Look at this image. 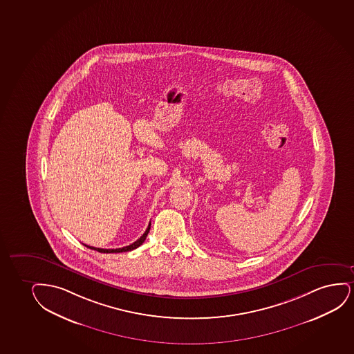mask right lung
Returning <instances> with one entry per match:
<instances>
[{
    "instance_id": "right-lung-1",
    "label": "right lung",
    "mask_w": 354,
    "mask_h": 354,
    "mask_svg": "<svg viewBox=\"0 0 354 354\" xmlns=\"http://www.w3.org/2000/svg\"><path fill=\"white\" fill-rule=\"evenodd\" d=\"M149 230H151V223L148 225L147 230L145 231L142 236L136 241V242L133 243V244H130L128 246H123V248H118V249H100V248H94V246H87V248H90L92 250H97L99 252H104V254H112V252H124V251H131L136 249V248H139L143 242H145V239L147 237L148 232H149Z\"/></svg>"
}]
</instances>
